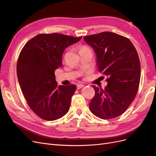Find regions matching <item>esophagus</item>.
<instances>
[{
	"instance_id": "34e87169",
	"label": "esophagus",
	"mask_w": 156,
	"mask_h": 156,
	"mask_svg": "<svg viewBox=\"0 0 156 156\" xmlns=\"http://www.w3.org/2000/svg\"><path fill=\"white\" fill-rule=\"evenodd\" d=\"M83 87H84V85L83 84H78L77 85V90H79V89H81V88H83Z\"/></svg>"
}]
</instances>
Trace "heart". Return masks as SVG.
Returning <instances> with one entry per match:
<instances>
[{
	"mask_svg": "<svg viewBox=\"0 0 156 156\" xmlns=\"http://www.w3.org/2000/svg\"><path fill=\"white\" fill-rule=\"evenodd\" d=\"M87 49H89V48H87V46H84V45H83V46H81V48H79V51H84V50H87Z\"/></svg>",
	"mask_w": 156,
	"mask_h": 156,
	"instance_id": "b5f03b06",
	"label": "heart"
}]
</instances>
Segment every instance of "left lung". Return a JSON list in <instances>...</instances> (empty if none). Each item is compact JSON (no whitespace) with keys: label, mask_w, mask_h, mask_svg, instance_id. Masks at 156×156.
I'll return each mask as SVG.
<instances>
[{"label":"left lung","mask_w":156,"mask_h":156,"mask_svg":"<svg viewBox=\"0 0 156 156\" xmlns=\"http://www.w3.org/2000/svg\"><path fill=\"white\" fill-rule=\"evenodd\" d=\"M97 56L99 72L107 76L105 89L92 86L95 96L90 111L101 119H114L124 112L137 93L140 78L139 55L126 37L103 32L84 37Z\"/></svg>","instance_id":"1"}]
</instances>
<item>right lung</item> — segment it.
<instances>
[{"label":"right lung","mask_w":156,"mask_h":156,"mask_svg":"<svg viewBox=\"0 0 156 156\" xmlns=\"http://www.w3.org/2000/svg\"><path fill=\"white\" fill-rule=\"evenodd\" d=\"M58 33L40 34L23 47L19 55L17 74L19 83L29 107L41 119L53 121L68 112L75 84L58 86L55 71L62 66V53L79 41Z\"/></svg>","instance_id":"add662e5"}]
</instances>
